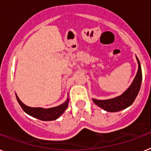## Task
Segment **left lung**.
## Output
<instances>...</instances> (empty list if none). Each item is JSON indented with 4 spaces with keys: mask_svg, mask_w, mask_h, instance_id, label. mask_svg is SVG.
<instances>
[{
    "mask_svg": "<svg viewBox=\"0 0 151 151\" xmlns=\"http://www.w3.org/2000/svg\"><path fill=\"white\" fill-rule=\"evenodd\" d=\"M137 60L138 61L137 73L135 76L134 81L128 89L121 96L113 98V99L104 100V101L93 99V103L95 104H97V106H99L100 107L108 112H116V111H121L132 104L137 96L138 92L140 91L141 81H142L141 67H140V61L137 58Z\"/></svg>",
    "mask_w": 151,
    "mask_h": 151,
    "instance_id": "1",
    "label": "left lung"
}]
</instances>
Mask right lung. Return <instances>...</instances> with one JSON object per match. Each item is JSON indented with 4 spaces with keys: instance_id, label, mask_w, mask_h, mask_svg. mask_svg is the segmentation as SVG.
<instances>
[{
    "instance_id": "add662e5",
    "label": "right lung",
    "mask_w": 151,
    "mask_h": 151,
    "mask_svg": "<svg viewBox=\"0 0 151 151\" xmlns=\"http://www.w3.org/2000/svg\"><path fill=\"white\" fill-rule=\"evenodd\" d=\"M16 97H17L19 104L21 105V108L24 110L25 113H27V114L30 115V116H34L35 118L45 121H54V120L58 119L67 109L68 106V101H69L68 99L64 104L59 105L58 107L44 109L41 108V107H30L28 106H26L20 101L17 95H16Z\"/></svg>"
}]
</instances>
